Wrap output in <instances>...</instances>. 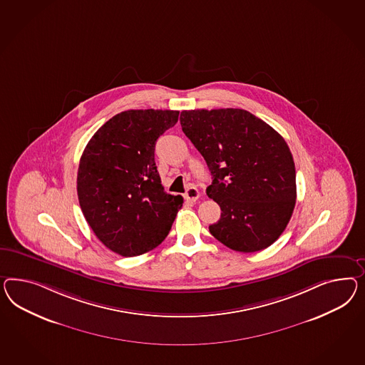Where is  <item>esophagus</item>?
Listing matches in <instances>:
<instances>
[{
	"label": "esophagus",
	"instance_id": "esophagus-1",
	"mask_svg": "<svg viewBox=\"0 0 365 365\" xmlns=\"http://www.w3.org/2000/svg\"><path fill=\"white\" fill-rule=\"evenodd\" d=\"M185 197H186L187 200L195 202L197 197H199V191H197V188L194 187V186H190V187H187L186 192H185Z\"/></svg>",
	"mask_w": 365,
	"mask_h": 365
}]
</instances>
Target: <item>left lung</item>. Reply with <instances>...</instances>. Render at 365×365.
<instances>
[{
    "instance_id": "left-lung-1",
    "label": "left lung",
    "mask_w": 365,
    "mask_h": 365,
    "mask_svg": "<svg viewBox=\"0 0 365 365\" xmlns=\"http://www.w3.org/2000/svg\"><path fill=\"white\" fill-rule=\"evenodd\" d=\"M180 126L212 175L206 192L220 206L211 235L239 252L271 246L296 203L294 158L284 138L242 108L185 110Z\"/></svg>"
}]
</instances>
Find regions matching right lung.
Masks as SVG:
<instances>
[{
  "instance_id": "1",
  "label": "right lung",
  "mask_w": 365,
  "mask_h": 365,
  "mask_svg": "<svg viewBox=\"0 0 365 365\" xmlns=\"http://www.w3.org/2000/svg\"><path fill=\"white\" fill-rule=\"evenodd\" d=\"M175 110L122 111L97 130L82 153L77 192L96 237L122 257L159 246L183 205L160 183L157 139L178 122Z\"/></svg>"
}]
</instances>
